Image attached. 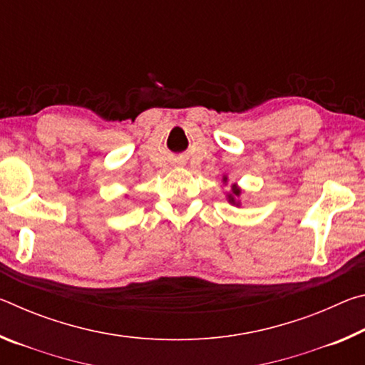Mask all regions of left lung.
I'll list each match as a JSON object with an SVG mask.
<instances>
[{
    "mask_svg": "<svg viewBox=\"0 0 365 365\" xmlns=\"http://www.w3.org/2000/svg\"><path fill=\"white\" fill-rule=\"evenodd\" d=\"M224 180L227 182V178H224ZM240 193H242V191H240V188H237V185H233L232 187V195H228V201L232 202V205H240V202H237L235 201V196H240Z\"/></svg>",
    "mask_w": 365,
    "mask_h": 365,
    "instance_id": "1",
    "label": "left lung"
}]
</instances>
